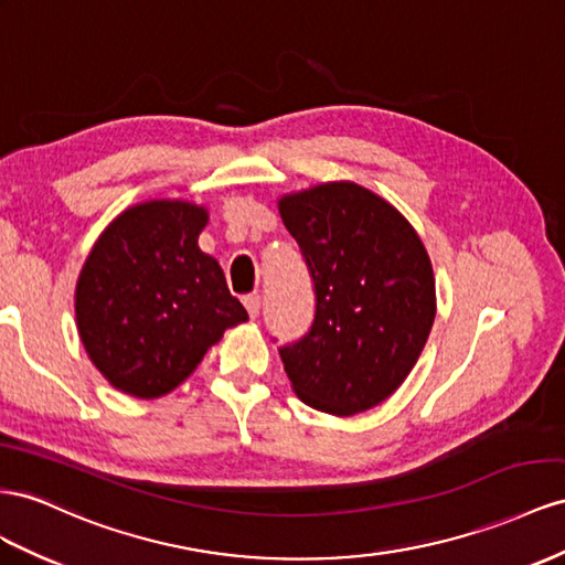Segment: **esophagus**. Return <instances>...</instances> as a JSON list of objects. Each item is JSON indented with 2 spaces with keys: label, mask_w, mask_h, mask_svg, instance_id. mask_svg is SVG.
<instances>
[{
  "label": "esophagus",
  "mask_w": 565,
  "mask_h": 565,
  "mask_svg": "<svg viewBox=\"0 0 565 565\" xmlns=\"http://www.w3.org/2000/svg\"><path fill=\"white\" fill-rule=\"evenodd\" d=\"M245 309L249 311L252 318L258 316V311H262V297L258 295H252V297H245Z\"/></svg>",
  "instance_id": "esophagus-1"
}]
</instances>
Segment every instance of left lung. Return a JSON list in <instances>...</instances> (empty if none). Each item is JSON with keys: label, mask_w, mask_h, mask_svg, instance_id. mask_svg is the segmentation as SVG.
Wrapping results in <instances>:
<instances>
[{"label": "left lung", "mask_w": 565, "mask_h": 565, "mask_svg": "<svg viewBox=\"0 0 565 565\" xmlns=\"http://www.w3.org/2000/svg\"><path fill=\"white\" fill-rule=\"evenodd\" d=\"M309 266V332L280 347L303 404L354 416L385 402L414 369L435 320V276L411 223L356 182H326L278 202Z\"/></svg>", "instance_id": "8db88e82"}]
</instances>
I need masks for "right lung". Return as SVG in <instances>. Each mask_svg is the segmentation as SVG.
<instances>
[{
    "mask_svg": "<svg viewBox=\"0 0 565 565\" xmlns=\"http://www.w3.org/2000/svg\"><path fill=\"white\" fill-rule=\"evenodd\" d=\"M206 221L204 206L180 200L130 206L81 270L75 320L85 352L137 399L175 390L227 328L249 318L216 258L196 245Z\"/></svg>",
    "mask_w": 565,
    "mask_h": 565,
    "instance_id": "right-lung-1",
    "label": "right lung"
}]
</instances>
